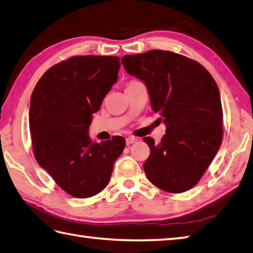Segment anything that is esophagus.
I'll return each mask as SVG.
<instances>
[{
    "instance_id": "esophagus-1",
    "label": "esophagus",
    "mask_w": 253,
    "mask_h": 253,
    "mask_svg": "<svg viewBox=\"0 0 253 253\" xmlns=\"http://www.w3.org/2000/svg\"><path fill=\"white\" fill-rule=\"evenodd\" d=\"M137 141H138V139H137L136 137L130 136V137L126 138V143H127V145H131V143H135V142H137Z\"/></svg>"
}]
</instances>
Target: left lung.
I'll return each instance as SVG.
<instances>
[{
	"label": "left lung",
	"instance_id": "left-lung-1",
	"mask_svg": "<svg viewBox=\"0 0 253 253\" xmlns=\"http://www.w3.org/2000/svg\"><path fill=\"white\" fill-rule=\"evenodd\" d=\"M122 63L146 84L153 112L160 113L166 135L150 147L143 170L153 185L169 193L192 189L201 180L222 140V107L211 73L182 54L150 50L126 54Z\"/></svg>",
	"mask_w": 253,
	"mask_h": 253
}]
</instances>
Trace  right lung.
<instances>
[{
	"instance_id": "add662e5",
	"label": "right lung",
	"mask_w": 253,
	"mask_h": 253,
	"mask_svg": "<svg viewBox=\"0 0 253 253\" xmlns=\"http://www.w3.org/2000/svg\"><path fill=\"white\" fill-rule=\"evenodd\" d=\"M118 57L76 56L42 74L29 108L34 156L61 189L87 199L105 189L126 141L121 136L94 142L92 115L116 83Z\"/></svg>"
}]
</instances>
